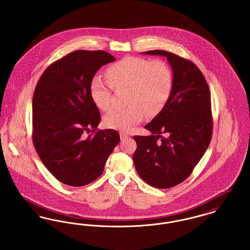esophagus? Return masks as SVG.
<instances>
[{"instance_id": "34e87169", "label": "esophagus", "mask_w": 250, "mask_h": 250, "mask_svg": "<svg viewBox=\"0 0 250 250\" xmlns=\"http://www.w3.org/2000/svg\"><path fill=\"white\" fill-rule=\"evenodd\" d=\"M120 137H121V140H125L129 137V135L125 133V132H120Z\"/></svg>"}]
</instances>
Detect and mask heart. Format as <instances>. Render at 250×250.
<instances>
[{
	"instance_id": "b5f03b06",
	"label": "heart",
	"mask_w": 250,
	"mask_h": 250,
	"mask_svg": "<svg viewBox=\"0 0 250 250\" xmlns=\"http://www.w3.org/2000/svg\"><path fill=\"white\" fill-rule=\"evenodd\" d=\"M106 77L110 85L98 76L90 83V96L100 110L110 107L111 90L127 87L128 107L113 109L104 117L106 126L129 131L147 117H155L166 106L173 86L169 65L163 60H147L126 56L109 65Z\"/></svg>"
}]
</instances>
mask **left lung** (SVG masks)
<instances>
[{
	"mask_svg": "<svg viewBox=\"0 0 250 250\" xmlns=\"http://www.w3.org/2000/svg\"><path fill=\"white\" fill-rule=\"evenodd\" d=\"M173 73V86L165 107L144 128L150 136H134L133 161L140 177L156 188H170L188 178L207 150L213 133L211 95L199 67L165 50Z\"/></svg>",
	"mask_w": 250,
	"mask_h": 250,
	"instance_id": "8db88e82",
	"label": "left lung"
}]
</instances>
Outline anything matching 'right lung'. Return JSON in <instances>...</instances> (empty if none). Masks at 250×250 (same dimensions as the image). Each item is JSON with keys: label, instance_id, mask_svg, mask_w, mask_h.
<instances>
[{"label": "right lung", "instance_id": "add662e5", "mask_svg": "<svg viewBox=\"0 0 250 250\" xmlns=\"http://www.w3.org/2000/svg\"><path fill=\"white\" fill-rule=\"evenodd\" d=\"M114 61L104 50H76L51 63L36 84L33 143L43 164L64 185L94 182L119 143L117 131L97 130L100 112L90 96L95 73Z\"/></svg>", "mask_w": 250, "mask_h": 250}]
</instances>
